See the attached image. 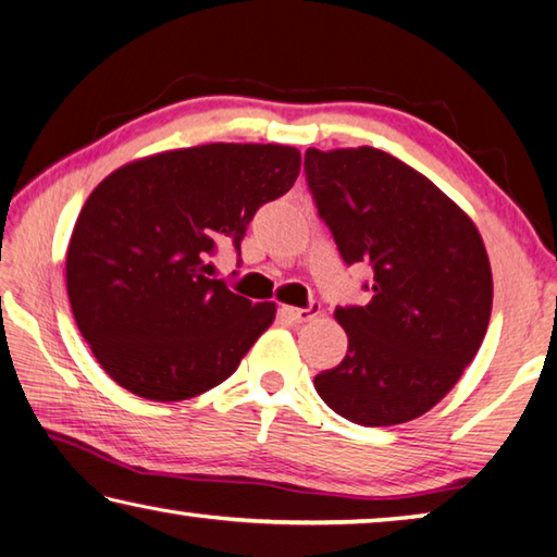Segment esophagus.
Segmentation results:
<instances>
[{"instance_id":"34e87169","label":"esophagus","mask_w":557,"mask_h":557,"mask_svg":"<svg viewBox=\"0 0 557 557\" xmlns=\"http://www.w3.org/2000/svg\"><path fill=\"white\" fill-rule=\"evenodd\" d=\"M280 311L285 313L289 321H294V323H304V321H311V319H315V315L321 313V304L311 301L307 309H297V307H282Z\"/></svg>"}]
</instances>
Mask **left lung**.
Here are the masks:
<instances>
[{
	"label": "left lung",
	"instance_id": "left-lung-1",
	"mask_svg": "<svg viewBox=\"0 0 557 557\" xmlns=\"http://www.w3.org/2000/svg\"><path fill=\"white\" fill-rule=\"evenodd\" d=\"M304 171L345 263L374 272L362 285L369 304L335 309L347 355L313 386L364 428L416 420L449 394L485 337L493 272L483 238L437 185L381 149H307Z\"/></svg>",
	"mask_w": 557,
	"mask_h": 557
}]
</instances>
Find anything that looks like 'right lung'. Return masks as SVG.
Returning a JSON list of instances; mask_svg holds the SVG:
<instances>
[{
  "label": "right lung",
  "mask_w": 557,
  "mask_h": 557,
  "mask_svg": "<svg viewBox=\"0 0 557 557\" xmlns=\"http://www.w3.org/2000/svg\"><path fill=\"white\" fill-rule=\"evenodd\" d=\"M301 154L285 145H202L120 166L84 202L67 248L74 321L115 384L185 400L222 384L275 319L210 280L220 246L285 195Z\"/></svg>",
  "instance_id": "1"
}]
</instances>
